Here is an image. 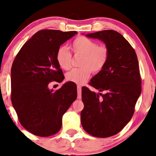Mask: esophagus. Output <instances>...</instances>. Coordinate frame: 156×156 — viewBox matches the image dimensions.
<instances>
[{"label":"esophagus","mask_w":156,"mask_h":156,"mask_svg":"<svg viewBox=\"0 0 156 156\" xmlns=\"http://www.w3.org/2000/svg\"><path fill=\"white\" fill-rule=\"evenodd\" d=\"M81 86L78 85L77 86V90H78V99H81Z\"/></svg>","instance_id":"1"}]
</instances>
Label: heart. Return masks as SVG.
<instances>
[{"mask_svg":"<svg viewBox=\"0 0 156 156\" xmlns=\"http://www.w3.org/2000/svg\"><path fill=\"white\" fill-rule=\"evenodd\" d=\"M75 54L83 55L80 68L73 69L66 73V80L82 84L89 78L91 71L99 73L107 63L109 51L105 45H98L97 42L85 36H79L71 44ZM72 56L67 49L61 46L56 52V60L62 69L68 70L71 66Z\"/></svg>","mask_w":156,"mask_h":156,"instance_id":"heart-1","label":"heart"}]
</instances>
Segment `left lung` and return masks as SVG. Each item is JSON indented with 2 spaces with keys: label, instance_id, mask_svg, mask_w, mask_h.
I'll use <instances>...</instances> for the list:
<instances>
[{
  "label": "left lung",
  "instance_id": "1",
  "mask_svg": "<svg viewBox=\"0 0 156 156\" xmlns=\"http://www.w3.org/2000/svg\"><path fill=\"white\" fill-rule=\"evenodd\" d=\"M86 36L103 41L109 57L104 68L89 83L100 92L82 88L84 108L80 113L81 124L90 135L109 137L121 131L134 113L141 92L137 56L129 42L113 30Z\"/></svg>",
  "mask_w": 156,
  "mask_h": 156
}]
</instances>
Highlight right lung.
Segmentation results:
<instances>
[{"label": "right lung", "mask_w": 156, "mask_h": 156, "mask_svg": "<svg viewBox=\"0 0 156 156\" xmlns=\"http://www.w3.org/2000/svg\"><path fill=\"white\" fill-rule=\"evenodd\" d=\"M77 31L44 29L35 34L19 51L11 68V101L21 125L31 133L50 136L62 127V115L77 97L76 85L68 82L50 90L52 81L64 76L56 60L60 45Z\"/></svg>", "instance_id": "right-lung-1"}]
</instances>
